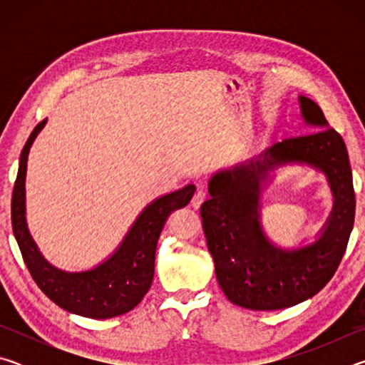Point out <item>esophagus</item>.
Instances as JSON below:
<instances>
[{"label":"esophagus","instance_id":"1","mask_svg":"<svg viewBox=\"0 0 365 365\" xmlns=\"http://www.w3.org/2000/svg\"><path fill=\"white\" fill-rule=\"evenodd\" d=\"M205 201H206V191L197 190L196 193H195V196H193V200H191V207H193V209H200L201 205H202V202H205Z\"/></svg>","mask_w":365,"mask_h":365}]
</instances>
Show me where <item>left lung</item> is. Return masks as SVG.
Wrapping results in <instances>:
<instances>
[{
  "label": "left lung",
  "instance_id": "obj_1",
  "mask_svg": "<svg viewBox=\"0 0 365 365\" xmlns=\"http://www.w3.org/2000/svg\"><path fill=\"white\" fill-rule=\"evenodd\" d=\"M312 133L272 145L256 158L219 170L202 202V230L222 292L251 311H277L317 294L335 274L354 225L356 197L346 145L329 128L316 103L299 96ZM288 163L309 165L327 177L334 207L319 238L293 250L272 244L260 224V193L271 172Z\"/></svg>",
  "mask_w": 365,
  "mask_h": 365
}]
</instances>
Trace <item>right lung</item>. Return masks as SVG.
<instances>
[{"mask_svg":"<svg viewBox=\"0 0 365 365\" xmlns=\"http://www.w3.org/2000/svg\"><path fill=\"white\" fill-rule=\"evenodd\" d=\"M45 123L46 119L34 128L24 146L12 191V230L24 262L41 292L67 312L90 319L122 316L132 311L150 289L154 277L158 240L165 220L177 209L188 205L196 188L195 185H187L150 202L133 222L119 248L96 267L83 272L61 270L43 257L29 232L26 219L29 151Z\"/></svg>","mask_w":365,"mask_h":365,"instance_id":"add662e5","label":"right lung"}]
</instances>
